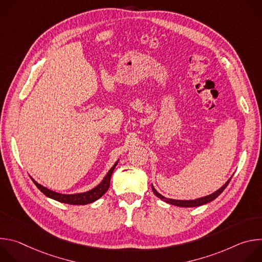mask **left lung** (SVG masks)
<instances>
[{"instance_id": "8db88e82", "label": "left lung", "mask_w": 262, "mask_h": 262, "mask_svg": "<svg viewBox=\"0 0 262 262\" xmlns=\"http://www.w3.org/2000/svg\"><path fill=\"white\" fill-rule=\"evenodd\" d=\"M232 176L224 183L221 188L219 190H216L214 193L210 194V195H207V196H204V197H201V198H197V199H194V200H176V199H170V198H166L165 196L161 195L156 189L154 184H151V188H152V191L155 193V195L160 198L161 200L169 203V204H172V205H175V206H179V207H196V206H200V205H203V204H206V203H209L211 202L212 200H214L217 196L221 195V193L226 189V186L228 185V183L230 182Z\"/></svg>"}]
</instances>
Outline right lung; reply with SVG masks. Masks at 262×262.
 <instances>
[{"mask_svg":"<svg viewBox=\"0 0 262 262\" xmlns=\"http://www.w3.org/2000/svg\"><path fill=\"white\" fill-rule=\"evenodd\" d=\"M119 160L114 164V166L112 167L108 172L106 173V175L103 177V179L100 181L99 184H97L95 188H93L90 191L84 192V193H76V194H60L57 192H54L46 186L41 185L40 183H38L37 181H35L33 178V182L35 183V185L38 188L41 193H43L47 197L54 199L56 201L62 202V203H66V204H71V205H85V204H89L92 203L96 200H98L101 196H103L105 194V192L108 190L110 186V180H111V176L112 173H113L115 167L117 166Z\"/></svg>","mask_w":262,"mask_h":262,"instance_id":"right-lung-1","label":"right lung"}]
</instances>
